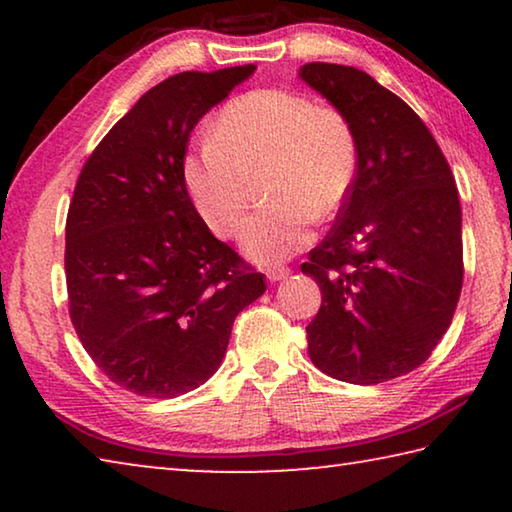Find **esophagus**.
Wrapping results in <instances>:
<instances>
[{"label": "esophagus", "instance_id": "obj_1", "mask_svg": "<svg viewBox=\"0 0 512 512\" xmlns=\"http://www.w3.org/2000/svg\"><path fill=\"white\" fill-rule=\"evenodd\" d=\"M289 268H284V266H271V268H266V277H268V282H280V280H284V277H289Z\"/></svg>", "mask_w": 512, "mask_h": 512}]
</instances>
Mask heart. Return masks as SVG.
<instances>
[{
  "instance_id": "b5f03b06",
  "label": "heart",
  "mask_w": 512,
  "mask_h": 512,
  "mask_svg": "<svg viewBox=\"0 0 512 512\" xmlns=\"http://www.w3.org/2000/svg\"><path fill=\"white\" fill-rule=\"evenodd\" d=\"M359 173V137L341 110L307 94L262 88L216 112L207 144L183 160L198 214L219 237L237 235L262 178L266 203L241 230L239 246L259 264L284 262L305 248L314 219L343 210Z\"/></svg>"
}]
</instances>
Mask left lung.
<instances>
[{
	"label": "left lung",
	"mask_w": 512,
	"mask_h": 512,
	"mask_svg": "<svg viewBox=\"0 0 512 512\" xmlns=\"http://www.w3.org/2000/svg\"><path fill=\"white\" fill-rule=\"evenodd\" d=\"M298 76L352 121L359 173L334 228L302 264L323 291L307 325L325 375L381 384L429 359L463 287L461 203L452 169L406 103L357 67Z\"/></svg>",
	"instance_id": "obj_1"
}]
</instances>
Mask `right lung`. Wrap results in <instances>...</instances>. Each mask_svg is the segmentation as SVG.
Segmentation results:
<instances>
[{
    "mask_svg": "<svg viewBox=\"0 0 512 512\" xmlns=\"http://www.w3.org/2000/svg\"><path fill=\"white\" fill-rule=\"evenodd\" d=\"M183 72L155 85L85 162L69 203V318L103 375L169 400L205 384L264 275L216 239L183 180L194 126L255 72Z\"/></svg>",
    "mask_w": 512,
    "mask_h": 512,
    "instance_id": "1",
    "label": "right lung"
}]
</instances>
